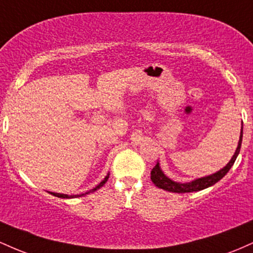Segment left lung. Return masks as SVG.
Masks as SVG:
<instances>
[{"instance_id": "left-lung-1", "label": "left lung", "mask_w": 253, "mask_h": 253, "mask_svg": "<svg viewBox=\"0 0 253 253\" xmlns=\"http://www.w3.org/2000/svg\"><path fill=\"white\" fill-rule=\"evenodd\" d=\"M242 140H243V127H242V130H240L239 143H238V147L236 152H234L233 157H232L231 161L228 162L226 167H223L222 169H220L215 173H211L210 176L194 179V181L188 182V183H179V182L172 181V179H170L169 177L165 176L164 172L161 169V167H159V163H157L156 167L153 168L152 171H151V181L153 182V184H155L156 187L161 188V189L163 190L170 191V193H178V194L193 193V191L206 189V188L211 187V185L215 184L216 182H219L220 179H221L222 177L228 172L229 169L232 168V165H233L234 162H236L238 155H239L240 146H242Z\"/></svg>"}]
</instances>
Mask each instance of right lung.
<instances>
[{"mask_svg": "<svg viewBox=\"0 0 253 253\" xmlns=\"http://www.w3.org/2000/svg\"><path fill=\"white\" fill-rule=\"evenodd\" d=\"M108 177H109V173H108V175H107L106 177H104L103 181L101 182L100 184H98V185H96V187H95L94 189H91V190L86 191V193H84V194H80V195H66V194H59V193H50V194H51V195H53V196L60 197V199H74V197H81V196H83V195H86V194H89V193H94L95 190L100 189V188L102 187V185L104 184V183H106L107 181H108Z\"/></svg>", "mask_w": 253, "mask_h": 253, "instance_id": "right-lung-1", "label": "right lung"}]
</instances>
